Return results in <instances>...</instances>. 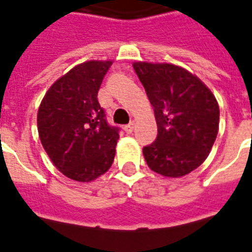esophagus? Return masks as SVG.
Returning a JSON list of instances; mask_svg holds the SVG:
<instances>
[{"mask_svg": "<svg viewBox=\"0 0 252 252\" xmlns=\"http://www.w3.org/2000/svg\"><path fill=\"white\" fill-rule=\"evenodd\" d=\"M134 126H135L134 122H130V124L125 126V131H126L127 134H131L134 131Z\"/></svg>", "mask_w": 252, "mask_h": 252, "instance_id": "esophagus-1", "label": "esophagus"}]
</instances>
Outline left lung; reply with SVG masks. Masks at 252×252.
I'll return each mask as SVG.
<instances>
[{"mask_svg":"<svg viewBox=\"0 0 252 252\" xmlns=\"http://www.w3.org/2000/svg\"><path fill=\"white\" fill-rule=\"evenodd\" d=\"M154 107L158 135L143 147L153 171L179 178L205 162L219 128L218 102L198 77L171 63L134 62Z\"/></svg>","mask_w":252,"mask_h":252,"instance_id":"1","label":"left lung"}]
</instances>
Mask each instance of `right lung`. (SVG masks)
I'll use <instances>...</instances> for the list:
<instances>
[{
    "label": "right lung",
    "instance_id": "right-lung-1",
    "mask_svg": "<svg viewBox=\"0 0 252 252\" xmlns=\"http://www.w3.org/2000/svg\"><path fill=\"white\" fill-rule=\"evenodd\" d=\"M111 61H88L57 79L37 115L43 149L57 169L78 182H90L113 164L119 127L110 126L98 90Z\"/></svg>",
    "mask_w": 252,
    "mask_h": 252
}]
</instances>
